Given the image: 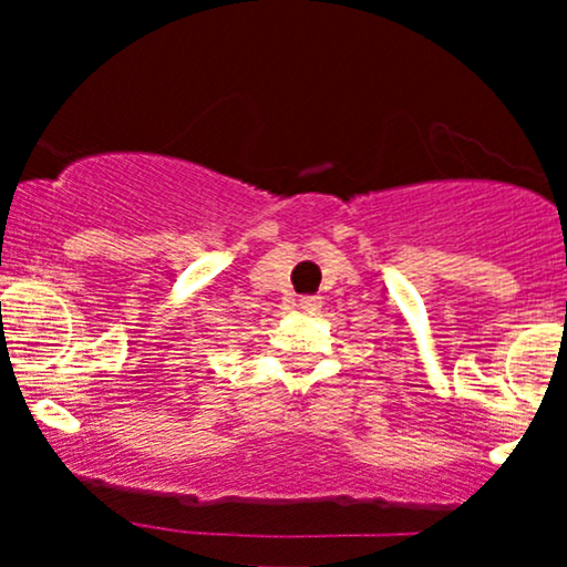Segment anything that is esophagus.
Returning a JSON list of instances; mask_svg holds the SVG:
<instances>
[{"label":"esophagus","instance_id":"34e87169","mask_svg":"<svg viewBox=\"0 0 567 567\" xmlns=\"http://www.w3.org/2000/svg\"><path fill=\"white\" fill-rule=\"evenodd\" d=\"M298 306H301L303 311H317L322 306V296H303V298H298Z\"/></svg>","mask_w":567,"mask_h":567}]
</instances>
